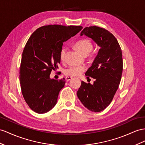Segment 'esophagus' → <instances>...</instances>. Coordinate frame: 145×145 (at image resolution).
<instances>
[{
  "label": "esophagus",
  "instance_id": "34e87169",
  "mask_svg": "<svg viewBox=\"0 0 145 145\" xmlns=\"http://www.w3.org/2000/svg\"><path fill=\"white\" fill-rule=\"evenodd\" d=\"M72 79V77H71V76H67L66 78H65V80L67 81H70V80H71Z\"/></svg>",
  "mask_w": 145,
  "mask_h": 145
}]
</instances>
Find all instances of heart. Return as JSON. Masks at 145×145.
I'll use <instances>...</instances> for the list:
<instances>
[{"mask_svg": "<svg viewBox=\"0 0 145 145\" xmlns=\"http://www.w3.org/2000/svg\"><path fill=\"white\" fill-rule=\"evenodd\" d=\"M75 46L77 50L83 55H87L92 49V44L89 40L86 39L78 41ZM66 50L67 48L64 47L61 51L60 59L61 61L64 60ZM85 70H86V67L84 65H72L64 70V74L69 76H78Z\"/></svg>", "mask_w": 145, "mask_h": 145, "instance_id": "b5f03b06", "label": "heart"}]
</instances>
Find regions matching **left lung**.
Instances as JSON below:
<instances>
[{
	"mask_svg": "<svg viewBox=\"0 0 145 145\" xmlns=\"http://www.w3.org/2000/svg\"><path fill=\"white\" fill-rule=\"evenodd\" d=\"M83 35L93 40L100 49L85 73L95 79L94 83L82 81L77 96L88 110L100 112L110 105L120 83L123 67L122 51L116 39L105 29L87 27L81 31L80 35Z\"/></svg>",
	"mask_w": 145,
	"mask_h": 145,
	"instance_id": "8db88e82",
	"label": "left lung"
}]
</instances>
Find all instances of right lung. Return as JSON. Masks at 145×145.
<instances>
[{
  "label": "right lung",
  "mask_w": 145,
  "mask_h": 145,
  "mask_svg": "<svg viewBox=\"0 0 145 145\" xmlns=\"http://www.w3.org/2000/svg\"><path fill=\"white\" fill-rule=\"evenodd\" d=\"M82 26L48 25L33 33L22 54L20 81L25 102L35 113L42 114L56 105L65 78L57 80L50 75L60 64L63 42L78 34Z\"/></svg>",
  "instance_id": "add662e5"
}]
</instances>
